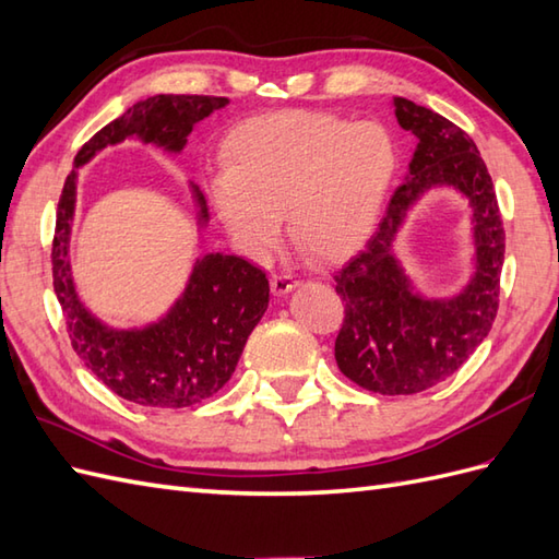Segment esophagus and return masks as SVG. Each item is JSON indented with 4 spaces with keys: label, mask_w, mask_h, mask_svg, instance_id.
Instances as JSON below:
<instances>
[{
    "label": "esophagus",
    "mask_w": 559,
    "mask_h": 559,
    "mask_svg": "<svg viewBox=\"0 0 559 559\" xmlns=\"http://www.w3.org/2000/svg\"><path fill=\"white\" fill-rule=\"evenodd\" d=\"M296 280L292 275H287V272H280V275H272V292H275L277 296H284L289 294L292 289H296Z\"/></svg>",
    "instance_id": "obj_1"
}]
</instances>
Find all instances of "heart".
<instances>
[{"instance_id":"heart-1","label":"heart","mask_w":559,"mask_h":559,"mask_svg":"<svg viewBox=\"0 0 559 559\" xmlns=\"http://www.w3.org/2000/svg\"><path fill=\"white\" fill-rule=\"evenodd\" d=\"M223 170L209 197L237 247L275 251L287 211L289 237L318 265H338L370 241L396 170L384 128L348 126L320 111L247 118L223 142Z\"/></svg>"}]
</instances>
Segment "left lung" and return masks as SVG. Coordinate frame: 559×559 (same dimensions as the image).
I'll list each match as a JSON object with an SVG mask.
<instances>
[{"label": "left lung", "instance_id": "1", "mask_svg": "<svg viewBox=\"0 0 559 559\" xmlns=\"http://www.w3.org/2000/svg\"><path fill=\"white\" fill-rule=\"evenodd\" d=\"M393 108L399 126L417 138V148L367 249L334 275L336 294L346 304L334 358L358 386L407 396L451 377L491 332L506 229L493 180L469 134L403 97H393ZM439 186L455 188L468 201L475 253L466 287L453 297L429 299L404 272L395 237L414 203Z\"/></svg>", "mask_w": 559, "mask_h": 559}]
</instances>
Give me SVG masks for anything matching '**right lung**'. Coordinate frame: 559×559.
<instances>
[{
  "label": "right lung",
  "mask_w": 559,
  "mask_h": 559,
  "mask_svg": "<svg viewBox=\"0 0 559 559\" xmlns=\"http://www.w3.org/2000/svg\"><path fill=\"white\" fill-rule=\"evenodd\" d=\"M225 97L156 94L132 104L80 148L66 177L53 233V292L63 310L68 336L87 370L120 399L148 407H189L221 391L247 346L253 326L270 301V284L239 255L206 253L197 258L185 292L166 316L144 326H111L99 320L78 296L68 243H71L78 168L102 148L142 140L168 154H180L197 122L221 111ZM199 227L209 225L201 189L189 182Z\"/></svg>",
  "instance_id": "right-lung-1"
}]
</instances>
